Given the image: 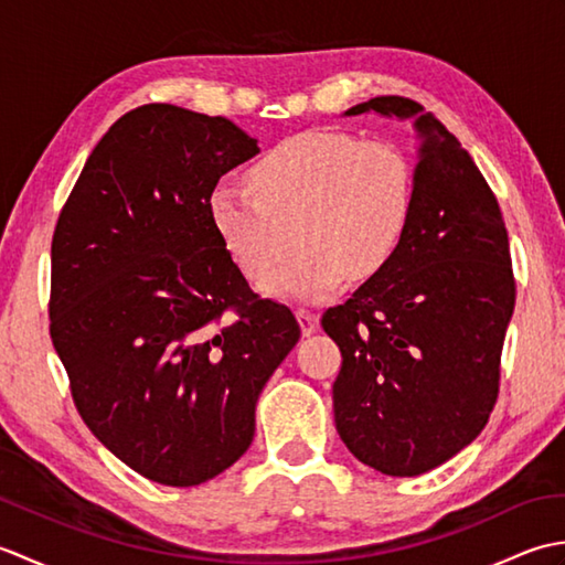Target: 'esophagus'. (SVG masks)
Returning a JSON list of instances; mask_svg holds the SVG:
<instances>
[{"label":"esophagus","instance_id":"34e87169","mask_svg":"<svg viewBox=\"0 0 565 565\" xmlns=\"http://www.w3.org/2000/svg\"><path fill=\"white\" fill-rule=\"evenodd\" d=\"M296 318H298V322H301V332L306 334V338H308V334H313L316 330H318V316L313 313V310H306V308H298L296 310Z\"/></svg>","mask_w":565,"mask_h":565}]
</instances>
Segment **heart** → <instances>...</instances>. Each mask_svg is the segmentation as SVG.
<instances>
[{
  "mask_svg": "<svg viewBox=\"0 0 565 565\" xmlns=\"http://www.w3.org/2000/svg\"><path fill=\"white\" fill-rule=\"evenodd\" d=\"M417 172L391 140L342 130H306L264 152L249 189L215 184L209 215L247 279L264 281L299 235L302 252L264 291L318 301L354 276L374 279L398 257L411 231Z\"/></svg>",
  "mask_w": 565,
  "mask_h": 565,
  "instance_id": "obj_1",
  "label": "heart"
}]
</instances>
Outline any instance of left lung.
Listing matches in <instances>:
<instances>
[{
    "label": "left lung",
    "mask_w": 565,
    "mask_h": 565,
    "mask_svg": "<svg viewBox=\"0 0 565 565\" xmlns=\"http://www.w3.org/2000/svg\"><path fill=\"white\" fill-rule=\"evenodd\" d=\"M415 118L417 196L388 269L328 308L338 342L334 425L359 461L419 476L468 447L500 388L514 310L508 227L471 154L439 118L405 97H376L344 116Z\"/></svg>",
    "instance_id": "8db88e82"
}]
</instances>
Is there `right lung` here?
I'll return each instance as SVG.
<instances>
[{
    "mask_svg": "<svg viewBox=\"0 0 565 565\" xmlns=\"http://www.w3.org/2000/svg\"><path fill=\"white\" fill-rule=\"evenodd\" d=\"M257 140L223 116L146 104L92 150L51 247V338L106 449L189 488L255 437L264 383L301 328L227 255L209 196Z\"/></svg>",
    "mask_w": 565,
    "mask_h": 565,
    "instance_id": "right-lung-1",
    "label": "right lung"
}]
</instances>
